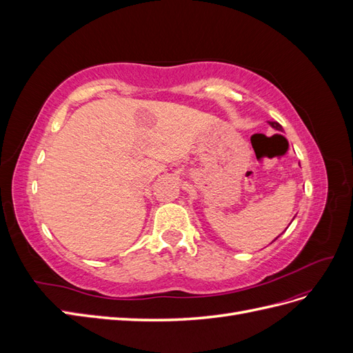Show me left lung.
I'll list each match as a JSON object with an SVG mask.
<instances>
[{
  "label": "left lung",
  "mask_w": 353,
  "mask_h": 353,
  "mask_svg": "<svg viewBox=\"0 0 353 353\" xmlns=\"http://www.w3.org/2000/svg\"><path fill=\"white\" fill-rule=\"evenodd\" d=\"M270 125L274 128V130H276V131H283V126L279 123V122H270ZM276 239H279V237H276ZM275 239V240H276Z\"/></svg>",
  "instance_id": "left-lung-1"
}]
</instances>
